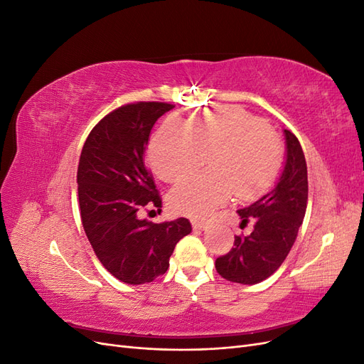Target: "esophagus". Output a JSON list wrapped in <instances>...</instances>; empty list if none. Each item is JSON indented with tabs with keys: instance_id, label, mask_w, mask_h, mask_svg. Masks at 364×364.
<instances>
[{
	"instance_id": "obj_1",
	"label": "esophagus",
	"mask_w": 364,
	"mask_h": 364,
	"mask_svg": "<svg viewBox=\"0 0 364 364\" xmlns=\"http://www.w3.org/2000/svg\"><path fill=\"white\" fill-rule=\"evenodd\" d=\"M191 225H193L194 230H202V229H206V226H208V223L203 222V220H196V218L191 220Z\"/></svg>"
}]
</instances>
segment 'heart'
<instances>
[{"label": "heart", "mask_w": 364, "mask_h": 364, "mask_svg": "<svg viewBox=\"0 0 364 364\" xmlns=\"http://www.w3.org/2000/svg\"><path fill=\"white\" fill-rule=\"evenodd\" d=\"M208 154L211 173L171 191L170 203L178 213L205 217L234 193L241 200L262 194L278 178L284 147L261 118L237 106H222L191 115L186 124L167 119L149 149L151 168L170 183L199 170Z\"/></svg>", "instance_id": "heart-1"}]
</instances>
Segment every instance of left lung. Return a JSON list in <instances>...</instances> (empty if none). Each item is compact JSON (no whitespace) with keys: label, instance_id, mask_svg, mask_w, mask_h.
I'll return each instance as SVG.
<instances>
[{"label":"left lung","instance_id":"obj_1","mask_svg":"<svg viewBox=\"0 0 364 364\" xmlns=\"http://www.w3.org/2000/svg\"><path fill=\"white\" fill-rule=\"evenodd\" d=\"M287 161L274 188L247 208L238 209L241 225L253 222L249 235H235L234 247L215 259L218 274L230 282L258 284L279 269L297 237L308 200L306 162L301 142L290 130Z\"/></svg>","mask_w":364,"mask_h":364}]
</instances>
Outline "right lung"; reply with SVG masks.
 I'll list each match as a JSON object with an SVG mask.
<instances>
[{"label": "right lung", "mask_w": 364, "mask_h": 364, "mask_svg": "<svg viewBox=\"0 0 364 364\" xmlns=\"http://www.w3.org/2000/svg\"><path fill=\"white\" fill-rule=\"evenodd\" d=\"M174 105L136 102L117 107L87 135L77 168L85 234L105 269L126 284H146L170 266L178 241L191 232L181 217L153 223L141 220L162 199L144 151L153 124Z\"/></svg>", "instance_id": "1"}]
</instances>
